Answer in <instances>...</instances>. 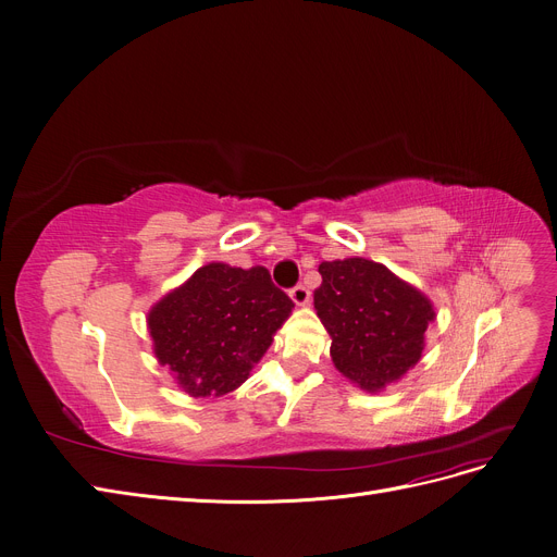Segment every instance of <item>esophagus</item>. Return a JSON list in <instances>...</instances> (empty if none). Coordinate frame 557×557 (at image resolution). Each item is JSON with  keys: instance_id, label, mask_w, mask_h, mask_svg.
Here are the masks:
<instances>
[{"instance_id": "obj_1", "label": "esophagus", "mask_w": 557, "mask_h": 557, "mask_svg": "<svg viewBox=\"0 0 557 557\" xmlns=\"http://www.w3.org/2000/svg\"><path fill=\"white\" fill-rule=\"evenodd\" d=\"M288 296H290V300H294V305H296V307H305V305H309V300H311L309 288H305L302 284H298V286L290 288V290H288Z\"/></svg>"}]
</instances>
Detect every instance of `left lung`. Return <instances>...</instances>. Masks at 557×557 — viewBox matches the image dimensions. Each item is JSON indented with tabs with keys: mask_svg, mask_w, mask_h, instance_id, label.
Returning a JSON list of instances; mask_svg holds the SVG:
<instances>
[{
	"mask_svg": "<svg viewBox=\"0 0 557 557\" xmlns=\"http://www.w3.org/2000/svg\"><path fill=\"white\" fill-rule=\"evenodd\" d=\"M313 307L336 370L366 393H382L422 359L433 302L384 263L347 257L318 267Z\"/></svg>",
	"mask_w": 557,
	"mask_h": 557,
	"instance_id": "8db88e82",
	"label": "left lung"
}]
</instances>
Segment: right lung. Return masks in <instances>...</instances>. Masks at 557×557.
<instances>
[{"instance_id": "right-lung-1", "label": "right lung", "mask_w": 557, "mask_h": 557, "mask_svg": "<svg viewBox=\"0 0 557 557\" xmlns=\"http://www.w3.org/2000/svg\"><path fill=\"white\" fill-rule=\"evenodd\" d=\"M290 309L263 267L210 261L160 298L146 325L158 363L183 393L223 397L250 376Z\"/></svg>"}]
</instances>
